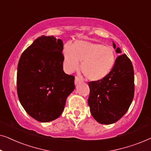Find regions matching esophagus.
<instances>
[{
    "mask_svg": "<svg viewBox=\"0 0 151 151\" xmlns=\"http://www.w3.org/2000/svg\"><path fill=\"white\" fill-rule=\"evenodd\" d=\"M82 80L80 79L78 77H76L75 78V84H78V83H80V82H81Z\"/></svg>",
    "mask_w": 151,
    "mask_h": 151,
    "instance_id": "obj_1",
    "label": "esophagus"
}]
</instances>
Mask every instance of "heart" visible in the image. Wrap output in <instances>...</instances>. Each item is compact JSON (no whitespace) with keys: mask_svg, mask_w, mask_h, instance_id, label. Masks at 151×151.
<instances>
[{"mask_svg":"<svg viewBox=\"0 0 151 151\" xmlns=\"http://www.w3.org/2000/svg\"><path fill=\"white\" fill-rule=\"evenodd\" d=\"M64 67L67 73L79 67L88 80L100 81L106 78L115 64V51L110 46L89 42L76 40L73 46L65 45L63 49Z\"/></svg>","mask_w":151,"mask_h":151,"instance_id":"1","label":"heart"}]
</instances>
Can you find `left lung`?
Returning <instances> with one entry per match:
<instances>
[{"instance_id":"obj_1","label":"left lung","mask_w":151,"mask_h":151,"mask_svg":"<svg viewBox=\"0 0 151 151\" xmlns=\"http://www.w3.org/2000/svg\"><path fill=\"white\" fill-rule=\"evenodd\" d=\"M113 48L121 54L113 41ZM90 94L88 104L92 116L102 124L116 122L127 112L134 96V70L126 54L115 60L111 73L100 81L88 82Z\"/></svg>"}]
</instances>
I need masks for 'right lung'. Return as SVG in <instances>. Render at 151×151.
Wrapping results in <instances>:
<instances>
[{"instance_id": "obj_1", "label": "right lung", "mask_w": 151, "mask_h": 151, "mask_svg": "<svg viewBox=\"0 0 151 151\" xmlns=\"http://www.w3.org/2000/svg\"><path fill=\"white\" fill-rule=\"evenodd\" d=\"M63 42L42 36L23 51L17 71L18 99L31 117L49 122L63 113L75 88L74 77L63 71Z\"/></svg>"}]
</instances>
